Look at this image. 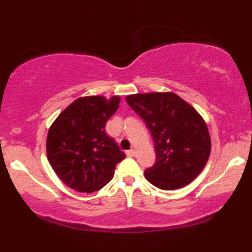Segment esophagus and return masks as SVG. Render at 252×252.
Wrapping results in <instances>:
<instances>
[{"label":"esophagus","instance_id":"1","mask_svg":"<svg viewBox=\"0 0 252 252\" xmlns=\"http://www.w3.org/2000/svg\"><path fill=\"white\" fill-rule=\"evenodd\" d=\"M126 156H129V158H132V156L135 155V150L134 149H130V150H126Z\"/></svg>","mask_w":252,"mask_h":252}]
</instances>
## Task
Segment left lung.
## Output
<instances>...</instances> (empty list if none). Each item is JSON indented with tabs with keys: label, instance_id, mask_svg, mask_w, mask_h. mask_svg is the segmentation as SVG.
I'll list each match as a JSON object with an SVG mask.
<instances>
[{
	"label": "left lung",
	"instance_id": "8db88e82",
	"mask_svg": "<svg viewBox=\"0 0 252 252\" xmlns=\"http://www.w3.org/2000/svg\"><path fill=\"white\" fill-rule=\"evenodd\" d=\"M126 100L154 140L156 160L144 170L147 180L164 190L194 180L211 152L209 129L200 115L172 92L131 94Z\"/></svg>",
	"mask_w": 252,
	"mask_h": 252
}]
</instances>
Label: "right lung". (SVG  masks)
Here are the masks:
<instances>
[{"label":"right lung","mask_w":252,"mask_h":252,"mask_svg":"<svg viewBox=\"0 0 252 252\" xmlns=\"http://www.w3.org/2000/svg\"><path fill=\"white\" fill-rule=\"evenodd\" d=\"M120 97L78 98L48 130L46 150L52 168L63 184L78 192L103 189L114 176L116 164L126 158L105 123L116 112Z\"/></svg>","instance_id":"right-lung-1"}]
</instances>
